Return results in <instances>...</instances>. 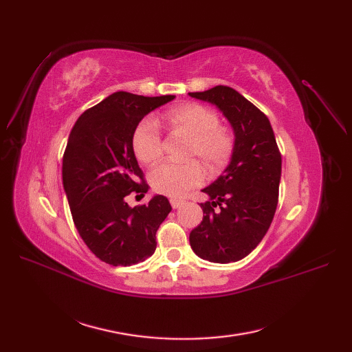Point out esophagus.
Segmentation results:
<instances>
[{"label":"esophagus","mask_w":352,"mask_h":352,"mask_svg":"<svg viewBox=\"0 0 352 352\" xmlns=\"http://www.w3.org/2000/svg\"><path fill=\"white\" fill-rule=\"evenodd\" d=\"M170 204H172L173 208H179L182 204H185V199L182 198H170Z\"/></svg>","instance_id":"34e87169"}]
</instances>
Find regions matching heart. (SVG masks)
Wrapping results in <instances>:
<instances>
[{
  "label": "heart",
  "mask_w": 352,
  "mask_h": 352,
  "mask_svg": "<svg viewBox=\"0 0 352 352\" xmlns=\"http://www.w3.org/2000/svg\"><path fill=\"white\" fill-rule=\"evenodd\" d=\"M163 122L172 131L189 136L186 158H198L210 173H219L230 162L235 150V138L228 127L220 124L219 114L206 105L188 102L177 105L163 116ZM136 158L144 164H153L163 154V136L154 119L146 117L132 136ZM204 180V170L197 160L184 164L163 163L150 175L155 192L167 197H182L188 190L199 186Z\"/></svg>",
  "instance_id": "obj_1"
}]
</instances>
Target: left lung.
<instances>
[{
  "instance_id": "obj_1",
  "label": "left lung",
  "mask_w": 352,
  "mask_h": 352,
  "mask_svg": "<svg viewBox=\"0 0 352 352\" xmlns=\"http://www.w3.org/2000/svg\"><path fill=\"white\" fill-rule=\"evenodd\" d=\"M214 104L235 133V150L223 175L202 189L204 217L189 233L192 251L211 263L239 261L267 233L279 199L282 155L263 111L229 87L189 92Z\"/></svg>"
}]
</instances>
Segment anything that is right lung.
I'll use <instances>...</instances> for the list:
<instances>
[{
    "instance_id": "right-lung-1",
    "label": "right lung",
    "mask_w": 352,
    "mask_h": 352,
    "mask_svg": "<svg viewBox=\"0 0 352 352\" xmlns=\"http://www.w3.org/2000/svg\"><path fill=\"white\" fill-rule=\"evenodd\" d=\"M175 95L144 97L114 92L74 123L63 155V186L80 238L110 265H132L151 257L155 233L172 210L166 197L129 207L126 197L148 192L132 136L144 117ZM142 182L140 183L139 180Z\"/></svg>"
}]
</instances>
